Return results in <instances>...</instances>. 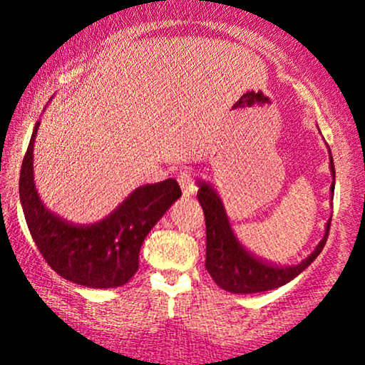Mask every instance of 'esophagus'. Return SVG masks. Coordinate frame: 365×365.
<instances>
[{"label": "esophagus", "mask_w": 365, "mask_h": 365, "mask_svg": "<svg viewBox=\"0 0 365 365\" xmlns=\"http://www.w3.org/2000/svg\"><path fill=\"white\" fill-rule=\"evenodd\" d=\"M179 186L182 189V196L184 197H191L194 192H196V184L192 181V174L189 171H184L178 176Z\"/></svg>", "instance_id": "obj_1"}]
</instances>
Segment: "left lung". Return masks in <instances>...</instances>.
<instances>
[{
    "instance_id": "8db88e82",
    "label": "left lung",
    "mask_w": 365,
    "mask_h": 365,
    "mask_svg": "<svg viewBox=\"0 0 365 365\" xmlns=\"http://www.w3.org/2000/svg\"><path fill=\"white\" fill-rule=\"evenodd\" d=\"M329 159H331L329 166L332 174L331 196H334L336 171H334L331 149H329ZM197 199L206 217V269L214 282L224 291L232 294H254L281 287L311 266V262H314V259L326 246L332 217H329L326 222V231L321 242L306 259H302L296 266H276V264L252 256V252L246 251V247L239 242L227 219L221 196L211 184L199 181Z\"/></svg>"
}]
</instances>
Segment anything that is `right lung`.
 <instances>
[{"mask_svg": "<svg viewBox=\"0 0 365 365\" xmlns=\"http://www.w3.org/2000/svg\"><path fill=\"white\" fill-rule=\"evenodd\" d=\"M39 121L19 174V199L31 237L54 272L84 287L124 286L139 267V251L149 231L181 197L176 179L139 186L108 216L74 224L41 202L33 174V148Z\"/></svg>", "mask_w": 365, "mask_h": 365, "instance_id": "add662e5", "label": "right lung"}]
</instances>
